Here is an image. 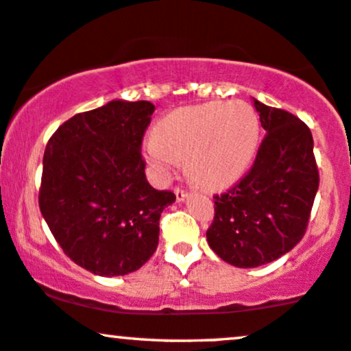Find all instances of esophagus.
<instances>
[{
    "mask_svg": "<svg viewBox=\"0 0 351 351\" xmlns=\"http://www.w3.org/2000/svg\"><path fill=\"white\" fill-rule=\"evenodd\" d=\"M175 195H176V199H178V202H184V199L188 198V191L186 190H183V188H176L175 190Z\"/></svg>",
    "mask_w": 351,
    "mask_h": 351,
    "instance_id": "34e87169",
    "label": "esophagus"
}]
</instances>
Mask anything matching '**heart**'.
<instances>
[{
  "mask_svg": "<svg viewBox=\"0 0 351 351\" xmlns=\"http://www.w3.org/2000/svg\"><path fill=\"white\" fill-rule=\"evenodd\" d=\"M260 140V121L248 103L208 101L171 111L156 134L145 141V158L158 176L186 160L190 178L208 190L237 182L252 165Z\"/></svg>",
  "mask_w": 351,
  "mask_h": 351,
  "instance_id": "b5f03b06",
  "label": "heart"
}]
</instances>
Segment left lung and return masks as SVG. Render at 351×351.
<instances>
[{
  "mask_svg": "<svg viewBox=\"0 0 351 351\" xmlns=\"http://www.w3.org/2000/svg\"><path fill=\"white\" fill-rule=\"evenodd\" d=\"M267 132L255 163L215 195L210 248L226 263L255 268L290 252L306 232L319 175L310 128L295 114L255 99Z\"/></svg>",
  "mask_w": 351,
  "mask_h": 351,
  "instance_id": "obj_1",
  "label": "left lung"
}]
</instances>
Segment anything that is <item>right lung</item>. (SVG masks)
<instances>
[{
	"mask_svg": "<svg viewBox=\"0 0 351 351\" xmlns=\"http://www.w3.org/2000/svg\"><path fill=\"white\" fill-rule=\"evenodd\" d=\"M155 106L114 101L75 114L53 133L38 202L58 245L99 276L136 271L158 246L161 211L176 199L145 175L141 141Z\"/></svg>",
	"mask_w": 351,
	"mask_h": 351,
	"instance_id": "1",
	"label": "right lung"
}]
</instances>
